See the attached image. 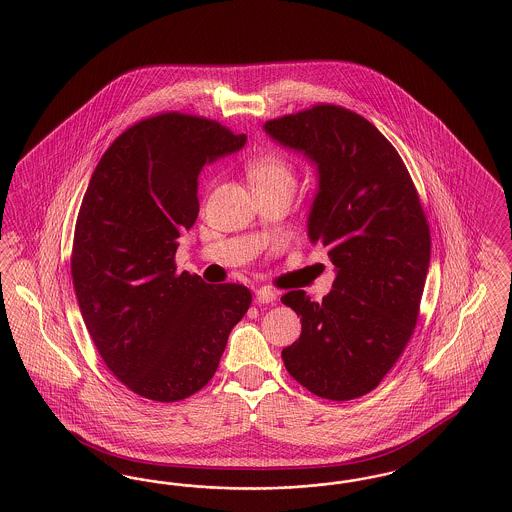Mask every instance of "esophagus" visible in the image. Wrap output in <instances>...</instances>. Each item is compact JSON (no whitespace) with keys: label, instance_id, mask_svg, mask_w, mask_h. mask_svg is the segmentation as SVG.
I'll return each instance as SVG.
<instances>
[{"label":"esophagus","instance_id":"1","mask_svg":"<svg viewBox=\"0 0 512 512\" xmlns=\"http://www.w3.org/2000/svg\"><path fill=\"white\" fill-rule=\"evenodd\" d=\"M255 299H257V303H263V305H268V303H272L274 299H276V292L272 290V288H259V290H255Z\"/></svg>","mask_w":512,"mask_h":512}]
</instances>
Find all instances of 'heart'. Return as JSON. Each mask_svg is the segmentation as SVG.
Returning <instances> with one entry per match:
<instances>
[{
	"instance_id": "obj_1",
	"label": "heart",
	"mask_w": 512,
	"mask_h": 512,
	"mask_svg": "<svg viewBox=\"0 0 512 512\" xmlns=\"http://www.w3.org/2000/svg\"><path fill=\"white\" fill-rule=\"evenodd\" d=\"M245 172L253 190L272 188V186H295V167L290 157L280 151H261L247 159Z\"/></svg>"
}]
</instances>
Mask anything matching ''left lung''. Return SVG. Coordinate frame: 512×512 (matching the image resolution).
Masks as SVG:
<instances>
[{
    "label": "left lung",
    "instance_id": "8db88e82",
    "mask_svg": "<svg viewBox=\"0 0 512 512\" xmlns=\"http://www.w3.org/2000/svg\"><path fill=\"white\" fill-rule=\"evenodd\" d=\"M318 169L309 238L336 267L332 292L282 295L301 336L282 351L311 393L349 401L374 390L413 336L430 265V226L397 149L365 117L320 103L265 122Z\"/></svg>",
    "mask_w": 512,
    "mask_h": 512
}]
</instances>
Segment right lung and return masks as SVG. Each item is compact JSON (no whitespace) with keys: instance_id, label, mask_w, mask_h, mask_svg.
<instances>
[{"instance_id":"add662e5","label":"right lung","mask_w":512,"mask_h":512,"mask_svg":"<svg viewBox=\"0 0 512 512\" xmlns=\"http://www.w3.org/2000/svg\"><path fill=\"white\" fill-rule=\"evenodd\" d=\"M220 122L161 113L99 159L74 228V292L107 368L134 393L172 403L207 386L251 292L176 272L180 232L199 213L205 163L245 146Z\"/></svg>"}]
</instances>
